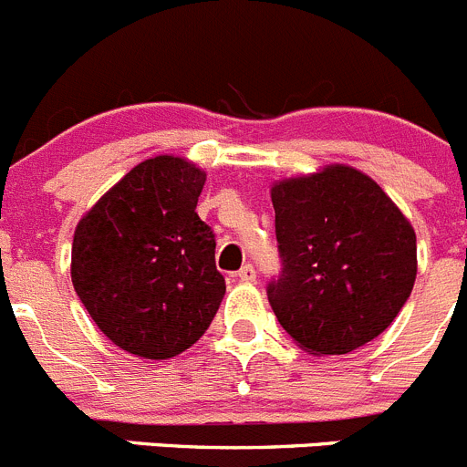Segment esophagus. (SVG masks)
<instances>
[{
	"label": "esophagus",
	"mask_w": 467,
	"mask_h": 467,
	"mask_svg": "<svg viewBox=\"0 0 467 467\" xmlns=\"http://www.w3.org/2000/svg\"><path fill=\"white\" fill-rule=\"evenodd\" d=\"M237 279L244 281V284H251V281H255V267H254V265H244L242 270L237 272Z\"/></svg>",
	"instance_id": "obj_1"
}]
</instances>
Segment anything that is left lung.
<instances>
[{
	"label": "left lung",
	"instance_id": "left-lung-1",
	"mask_svg": "<svg viewBox=\"0 0 467 467\" xmlns=\"http://www.w3.org/2000/svg\"><path fill=\"white\" fill-rule=\"evenodd\" d=\"M281 272L267 297L305 351L348 354L393 323L417 279V234L363 171L344 165L272 188Z\"/></svg>",
	"mask_w": 467,
	"mask_h": 467
}]
</instances>
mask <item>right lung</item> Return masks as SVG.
Listing matches in <instances>:
<instances>
[{
    "instance_id": "right-lung-1",
    "label": "right lung",
    "mask_w": 467,
    "mask_h": 467,
    "mask_svg": "<svg viewBox=\"0 0 467 467\" xmlns=\"http://www.w3.org/2000/svg\"><path fill=\"white\" fill-rule=\"evenodd\" d=\"M204 171L174 155L130 170L81 218L71 281L116 347L165 360L202 337L225 296L216 237L197 216Z\"/></svg>"
}]
</instances>
